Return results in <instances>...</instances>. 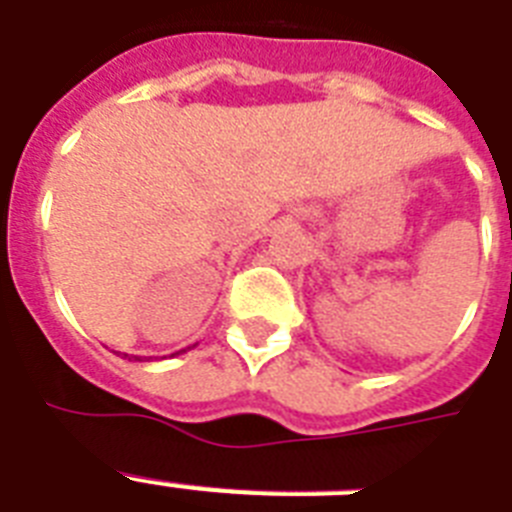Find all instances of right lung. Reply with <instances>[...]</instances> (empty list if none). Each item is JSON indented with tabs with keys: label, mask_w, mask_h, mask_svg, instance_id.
I'll list each match as a JSON object with an SVG mask.
<instances>
[{
	"label": "right lung",
	"mask_w": 512,
	"mask_h": 512,
	"mask_svg": "<svg viewBox=\"0 0 512 512\" xmlns=\"http://www.w3.org/2000/svg\"><path fill=\"white\" fill-rule=\"evenodd\" d=\"M180 353H185V350H180ZM126 355V353H123ZM172 355H177V353H172ZM133 361H141V358H136V355H133Z\"/></svg>",
	"instance_id": "1"
}]
</instances>
